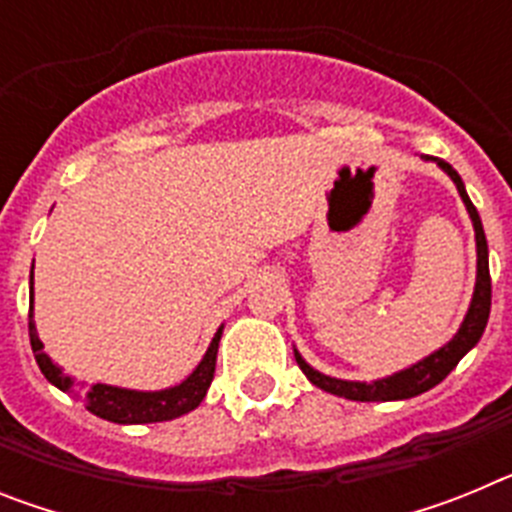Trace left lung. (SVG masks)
<instances>
[{
    "label": "left lung",
    "instance_id": "obj_1",
    "mask_svg": "<svg viewBox=\"0 0 512 512\" xmlns=\"http://www.w3.org/2000/svg\"><path fill=\"white\" fill-rule=\"evenodd\" d=\"M425 161H436L446 174L451 176V182L459 189L461 200L467 205L469 217H472L474 225V238H477V284H474L472 305H469L467 315H464V323L456 330V336L451 338L446 346H441L438 351H433L431 356H425L423 361L413 364L410 369H402V372L392 374V377L377 379V382H348V379H336L328 377V374H320L318 369H312L295 348V359L300 364V369L305 372V377L310 379L315 387L330 392V395L346 397V400L356 402H390V400H408V397L423 395L431 387H436L438 382L449 377L451 369L464 359V354H469L477 341L482 338L487 328V318H490V305H492V282H490V259H487V238L485 228H482V220H479L477 207L469 200L467 189L461 176L456 174V169L441 158L425 156Z\"/></svg>",
    "mask_w": 512,
    "mask_h": 512
}]
</instances>
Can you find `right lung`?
Listing matches in <instances>:
<instances>
[{
    "mask_svg": "<svg viewBox=\"0 0 512 512\" xmlns=\"http://www.w3.org/2000/svg\"><path fill=\"white\" fill-rule=\"evenodd\" d=\"M30 346H33L35 361H38L40 372L51 384H56L58 390L71 392L74 390V379L63 377V372L51 361V356L43 351V343L38 338L33 320V274H30ZM223 336V325L217 328L215 338H212L207 354L197 364L192 374L184 379L182 384L169 387V390L158 392H138V390H122V387H110V384H92L81 400L87 405L89 413L97 418L110 420V423L120 425H138V423H161V420H174L179 415L189 413L205 400L207 390H210L212 377H215V361H217V343Z\"/></svg>",
    "mask_w": 512,
    "mask_h": 512,
    "instance_id": "right-lung-1",
    "label": "right lung"
}]
</instances>
